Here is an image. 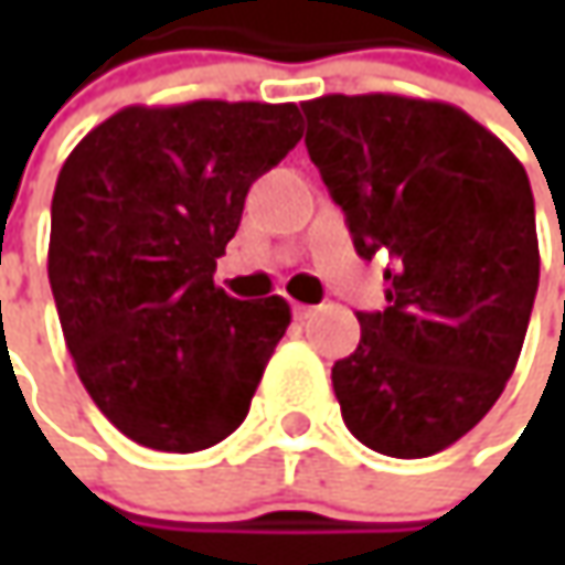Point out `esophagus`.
I'll use <instances>...</instances> for the list:
<instances>
[{
  "label": "esophagus",
  "mask_w": 565,
  "mask_h": 565,
  "mask_svg": "<svg viewBox=\"0 0 565 565\" xmlns=\"http://www.w3.org/2000/svg\"><path fill=\"white\" fill-rule=\"evenodd\" d=\"M292 315H295V320H311V317L317 315V308L315 305H295Z\"/></svg>",
  "instance_id": "obj_1"
}]
</instances>
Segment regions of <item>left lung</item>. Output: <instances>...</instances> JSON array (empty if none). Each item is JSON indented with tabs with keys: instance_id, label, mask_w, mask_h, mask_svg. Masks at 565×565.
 <instances>
[{
	"instance_id": "left-lung-1",
	"label": "left lung",
	"mask_w": 565,
	"mask_h": 565,
	"mask_svg": "<svg viewBox=\"0 0 565 565\" xmlns=\"http://www.w3.org/2000/svg\"><path fill=\"white\" fill-rule=\"evenodd\" d=\"M308 153L364 260L390 250L386 308L333 364L342 422L374 452L424 459L500 399L537 292L529 175L452 103L327 94L301 103Z\"/></svg>"
}]
</instances>
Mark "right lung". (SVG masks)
I'll list each match as a JSON object with an SVG mask.
<instances>
[{"label": "right lung", "mask_w": 565, "mask_h": 565, "mask_svg": "<svg viewBox=\"0 0 565 565\" xmlns=\"http://www.w3.org/2000/svg\"><path fill=\"white\" fill-rule=\"evenodd\" d=\"M295 103L125 106L58 172L50 286L97 408L135 444L198 452L245 422L292 320L213 282L254 179L301 141Z\"/></svg>", "instance_id": "right-lung-1"}]
</instances>
